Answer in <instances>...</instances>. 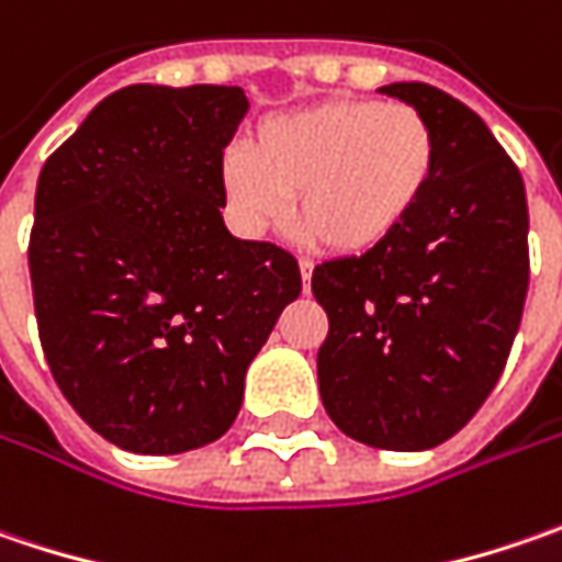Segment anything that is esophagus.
<instances>
[{
    "mask_svg": "<svg viewBox=\"0 0 562 562\" xmlns=\"http://www.w3.org/2000/svg\"><path fill=\"white\" fill-rule=\"evenodd\" d=\"M299 270H302V285H305V292L311 289V273H314V263L307 260V257H302L299 260Z\"/></svg>",
    "mask_w": 562,
    "mask_h": 562,
    "instance_id": "1",
    "label": "esophagus"
}]
</instances>
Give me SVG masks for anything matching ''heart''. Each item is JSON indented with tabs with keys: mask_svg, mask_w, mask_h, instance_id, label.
I'll return each mask as SVG.
<instances>
[{
	"mask_svg": "<svg viewBox=\"0 0 562 562\" xmlns=\"http://www.w3.org/2000/svg\"><path fill=\"white\" fill-rule=\"evenodd\" d=\"M434 172L437 135L415 106L339 97L260 122L251 150L220 159V191L241 235L285 223L295 194L307 238L364 255L412 220Z\"/></svg>",
	"mask_w": 562,
	"mask_h": 562,
	"instance_id": "b5f03b06",
	"label": "heart"
}]
</instances>
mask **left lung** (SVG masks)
Instances as JSON below:
<instances>
[{
	"mask_svg": "<svg viewBox=\"0 0 562 562\" xmlns=\"http://www.w3.org/2000/svg\"><path fill=\"white\" fill-rule=\"evenodd\" d=\"M425 115L437 172L386 245L314 267L317 352L333 425L378 450H430L497 386L528 292V204L516 162L465 103L418 81L380 87Z\"/></svg>",
	"mask_w": 562,
	"mask_h": 562,
	"instance_id": "1",
	"label": "left lung"
}]
</instances>
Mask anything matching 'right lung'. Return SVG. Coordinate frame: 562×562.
<instances>
[{
	"instance_id": "right-lung-1",
	"label": "right lung",
	"mask_w": 562,
	"mask_h": 562,
	"mask_svg": "<svg viewBox=\"0 0 562 562\" xmlns=\"http://www.w3.org/2000/svg\"><path fill=\"white\" fill-rule=\"evenodd\" d=\"M241 87L132 85L43 162L27 267L43 355L100 437L169 456L213 443L299 260L223 223L220 159Z\"/></svg>"
}]
</instances>
